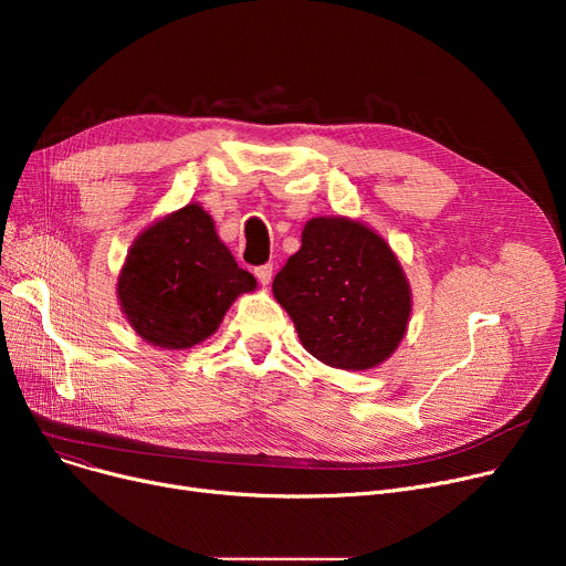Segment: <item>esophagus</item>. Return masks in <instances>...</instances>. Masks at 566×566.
Masks as SVG:
<instances>
[{"label":"esophagus","instance_id":"esophagus-1","mask_svg":"<svg viewBox=\"0 0 566 566\" xmlns=\"http://www.w3.org/2000/svg\"><path fill=\"white\" fill-rule=\"evenodd\" d=\"M254 275H256V280H259L263 286L271 284V280H273V265L265 263V265L254 268Z\"/></svg>","mask_w":566,"mask_h":566}]
</instances>
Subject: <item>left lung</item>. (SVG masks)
<instances>
[{"label":"left lung","mask_w":566,"mask_h":566,"mask_svg":"<svg viewBox=\"0 0 566 566\" xmlns=\"http://www.w3.org/2000/svg\"><path fill=\"white\" fill-rule=\"evenodd\" d=\"M277 303L316 360L365 371L397 350L410 286L390 245L350 218H312L303 245L273 280Z\"/></svg>","instance_id":"left-lung-1"}]
</instances>
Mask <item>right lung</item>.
Returning a JSON list of instances; mask_svg holds the SVG:
<instances>
[{
  "label": "right lung",
  "instance_id": "add662e5",
  "mask_svg": "<svg viewBox=\"0 0 566 566\" xmlns=\"http://www.w3.org/2000/svg\"><path fill=\"white\" fill-rule=\"evenodd\" d=\"M254 289L256 280L238 268L213 218L188 203L135 238L116 295L144 342L181 350L211 337L238 295Z\"/></svg>",
  "mask_w": 566,
  "mask_h": 566
}]
</instances>
